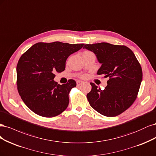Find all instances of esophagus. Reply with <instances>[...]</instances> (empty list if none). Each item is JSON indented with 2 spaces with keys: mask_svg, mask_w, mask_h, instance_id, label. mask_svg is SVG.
Returning <instances> with one entry per match:
<instances>
[{
  "mask_svg": "<svg viewBox=\"0 0 156 156\" xmlns=\"http://www.w3.org/2000/svg\"><path fill=\"white\" fill-rule=\"evenodd\" d=\"M76 83H77V85H82V83H83V82L82 81H80V80H78V81L76 82Z\"/></svg>",
  "mask_w": 156,
  "mask_h": 156,
  "instance_id": "obj_1",
  "label": "esophagus"
}]
</instances>
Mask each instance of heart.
Segmentation results:
<instances>
[{"mask_svg":"<svg viewBox=\"0 0 156 156\" xmlns=\"http://www.w3.org/2000/svg\"><path fill=\"white\" fill-rule=\"evenodd\" d=\"M82 77H83H83H85V76H82Z\"/></svg>","mask_w":156,"mask_h":156,"instance_id":"1","label":"heart"}]
</instances>
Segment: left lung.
I'll return each mask as SVG.
<instances>
[{
	"label": "left lung",
	"instance_id": "obj_1",
	"mask_svg": "<svg viewBox=\"0 0 156 156\" xmlns=\"http://www.w3.org/2000/svg\"><path fill=\"white\" fill-rule=\"evenodd\" d=\"M102 63L97 73L109 78L104 90L91 83L87 94L91 106L106 117H115L128 109L137 97L143 78L141 66L132 51L124 45L108 43L85 44Z\"/></svg>",
	"mask_w": 156,
	"mask_h": 156
}]
</instances>
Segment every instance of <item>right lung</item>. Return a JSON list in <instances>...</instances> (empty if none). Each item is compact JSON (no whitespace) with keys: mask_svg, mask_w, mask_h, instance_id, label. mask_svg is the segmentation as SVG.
Instances as JSON below:
<instances>
[{"mask_svg":"<svg viewBox=\"0 0 156 156\" xmlns=\"http://www.w3.org/2000/svg\"><path fill=\"white\" fill-rule=\"evenodd\" d=\"M84 44L59 41L36 43L19 58L17 65L19 94L27 106L39 116L54 117L67 109L71 90L76 85L74 80L67 83L54 81L55 73H62L67 58Z\"/></svg>","mask_w":156,"mask_h":156,"instance_id":"right-lung-1","label":"right lung"}]
</instances>
